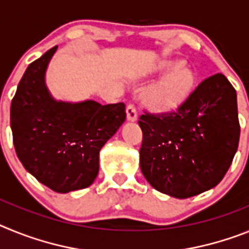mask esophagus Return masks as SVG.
<instances>
[{"mask_svg":"<svg viewBox=\"0 0 249 249\" xmlns=\"http://www.w3.org/2000/svg\"><path fill=\"white\" fill-rule=\"evenodd\" d=\"M126 118H127V120H130V122H134V120H137V118H138L137 107H135L134 104L130 103L126 107Z\"/></svg>","mask_w":249,"mask_h":249,"instance_id":"34e87169","label":"esophagus"}]
</instances>
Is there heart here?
I'll return each mask as SVG.
<instances>
[{
  "mask_svg": "<svg viewBox=\"0 0 249 249\" xmlns=\"http://www.w3.org/2000/svg\"><path fill=\"white\" fill-rule=\"evenodd\" d=\"M157 72H168L165 77L151 86L145 94V100L151 107L158 110L174 109L180 105L193 91L196 75L184 66L181 60H165L157 66Z\"/></svg>",
  "mask_w": 249,
  "mask_h": 249,
  "instance_id": "1",
  "label": "heart"
}]
</instances>
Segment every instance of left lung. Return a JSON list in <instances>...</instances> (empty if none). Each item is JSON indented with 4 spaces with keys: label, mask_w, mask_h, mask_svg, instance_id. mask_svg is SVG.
<instances>
[{
    "label": "left lung",
    "mask_w": 249,
    "mask_h": 249,
    "mask_svg": "<svg viewBox=\"0 0 249 249\" xmlns=\"http://www.w3.org/2000/svg\"><path fill=\"white\" fill-rule=\"evenodd\" d=\"M138 123L142 174L180 199L215 187L238 149L237 94L223 73L203 80L176 110L144 111Z\"/></svg>",
    "instance_id": "8db88e82"
}]
</instances>
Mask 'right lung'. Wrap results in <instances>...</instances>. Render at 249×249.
Segmentation results:
<instances>
[{"mask_svg":"<svg viewBox=\"0 0 249 249\" xmlns=\"http://www.w3.org/2000/svg\"><path fill=\"white\" fill-rule=\"evenodd\" d=\"M57 46L26 69L11 104L16 154L25 169L57 193L84 189L99 173V153L126 118L125 104L57 103L45 71Z\"/></svg>","mask_w":249,"mask_h":249,"instance_id":"1","label":"right lung"}]
</instances>
